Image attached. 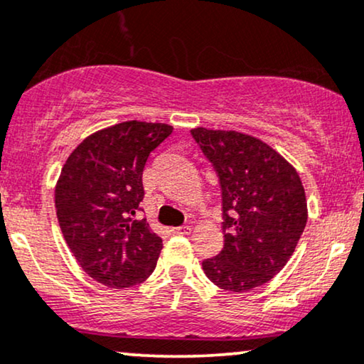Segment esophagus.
<instances>
[{"mask_svg":"<svg viewBox=\"0 0 364 364\" xmlns=\"http://www.w3.org/2000/svg\"><path fill=\"white\" fill-rule=\"evenodd\" d=\"M174 235H179V236H186L191 232V228L190 226H178V228H173L171 230Z\"/></svg>","mask_w":364,"mask_h":364,"instance_id":"1","label":"esophagus"}]
</instances>
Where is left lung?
Returning <instances> with one entry per match:
<instances>
[{
	"mask_svg": "<svg viewBox=\"0 0 364 364\" xmlns=\"http://www.w3.org/2000/svg\"><path fill=\"white\" fill-rule=\"evenodd\" d=\"M193 138L220 178L225 246L203 261L218 288L245 293L268 283L291 258L308 220L301 178L250 134L195 128Z\"/></svg>",
	"mask_w": 364,
	"mask_h": 364,
	"instance_id": "obj_1",
	"label": "left lung"
}]
</instances>
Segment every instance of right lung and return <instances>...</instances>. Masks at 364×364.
<instances>
[{
	"mask_svg": "<svg viewBox=\"0 0 364 364\" xmlns=\"http://www.w3.org/2000/svg\"><path fill=\"white\" fill-rule=\"evenodd\" d=\"M173 126L124 121L85 138L68 156L55 190L58 223L86 274L109 288L143 283L156 268L163 240L146 220L143 169Z\"/></svg>",
	"mask_w": 364,
	"mask_h": 364,
	"instance_id": "1",
	"label": "right lung"
}]
</instances>
